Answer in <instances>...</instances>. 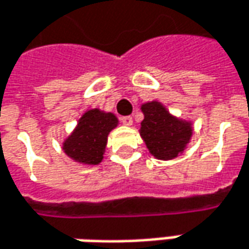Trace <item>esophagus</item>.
<instances>
[{
  "mask_svg": "<svg viewBox=\"0 0 249 249\" xmlns=\"http://www.w3.org/2000/svg\"><path fill=\"white\" fill-rule=\"evenodd\" d=\"M121 123L124 125H128V126H131L133 124V118L131 116H125V117H121Z\"/></svg>",
  "mask_w": 249,
  "mask_h": 249,
  "instance_id": "34e87169",
  "label": "esophagus"
}]
</instances>
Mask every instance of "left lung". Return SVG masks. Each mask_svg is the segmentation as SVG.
Segmentation results:
<instances>
[{"mask_svg": "<svg viewBox=\"0 0 249 249\" xmlns=\"http://www.w3.org/2000/svg\"><path fill=\"white\" fill-rule=\"evenodd\" d=\"M144 120L140 124V136L154 158L169 160L184 153L192 138V123L170 114L158 101L142 105Z\"/></svg>", "mask_w": 249, "mask_h": 249, "instance_id": "left-lung-1", "label": "left lung"}]
</instances>
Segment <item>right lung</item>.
<instances>
[{
    "label": "right lung",
    "instance_id": "right-lung-1",
    "mask_svg": "<svg viewBox=\"0 0 249 249\" xmlns=\"http://www.w3.org/2000/svg\"><path fill=\"white\" fill-rule=\"evenodd\" d=\"M118 125L113 113L89 109L79 118L73 132L62 143L71 160L82 165H99L107 144V136Z\"/></svg>",
    "mask_w": 249,
    "mask_h": 249
}]
</instances>
